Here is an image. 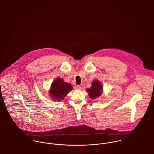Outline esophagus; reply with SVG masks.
Returning <instances> with one entry per match:
<instances>
[{
  "instance_id": "esophagus-1",
  "label": "esophagus",
  "mask_w": 154,
  "mask_h": 154,
  "mask_svg": "<svg viewBox=\"0 0 154 154\" xmlns=\"http://www.w3.org/2000/svg\"><path fill=\"white\" fill-rule=\"evenodd\" d=\"M75 89L76 90H79V91H80V90H81V89H82V87H81L80 86H79V85H77V86H76L75 87Z\"/></svg>"
}]
</instances>
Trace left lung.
<instances>
[{
	"mask_svg": "<svg viewBox=\"0 0 154 154\" xmlns=\"http://www.w3.org/2000/svg\"><path fill=\"white\" fill-rule=\"evenodd\" d=\"M91 84V87L88 88L86 92L92 100H95L102 95L103 93V87L101 82L97 80H94Z\"/></svg>",
	"mask_w": 154,
	"mask_h": 154,
	"instance_id": "obj_1",
	"label": "left lung"
}]
</instances>
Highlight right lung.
<instances>
[{
    "mask_svg": "<svg viewBox=\"0 0 154 154\" xmlns=\"http://www.w3.org/2000/svg\"><path fill=\"white\" fill-rule=\"evenodd\" d=\"M72 89L73 87L70 83L65 82L62 79L57 77L52 82L48 94L52 101L60 102Z\"/></svg>",
    "mask_w": 154,
    "mask_h": 154,
    "instance_id": "1",
    "label": "right lung"
}]
</instances>
